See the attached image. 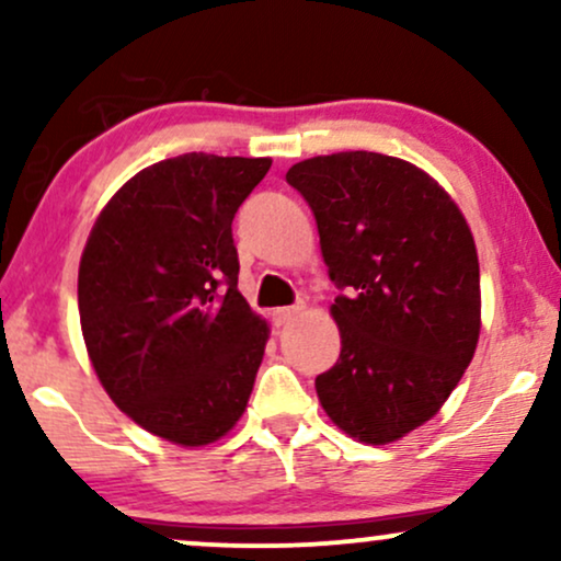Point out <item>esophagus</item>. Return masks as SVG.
<instances>
[{
  "label": "esophagus",
  "instance_id": "esophagus-1",
  "mask_svg": "<svg viewBox=\"0 0 561 561\" xmlns=\"http://www.w3.org/2000/svg\"><path fill=\"white\" fill-rule=\"evenodd\" d=\"M302 311V306L298 302V306H287V308H276L274 311V321H276V327H285V324H289V321L293 319H298V313Z\"/></svg>",
  "mask_w": 561,
  "mask_h": 561
}]
</instances>
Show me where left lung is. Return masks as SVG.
<instances>
[{
  "label": "left lung",
  "mask_w": 561,
  "mask_h": 561,
  "mask_svg": "<svg viewBox=\"0 0 561 561\" xmlns=\"http://www.w3.org/2000/svg\"><path fill=\"white\" fill-rule=\"evenodd\" d=\"M311 205L321 255L343 293L332 302L340 358L317 377L343 433L398 440L440 411L480 337V263L448 192L379 152H334L287 171Z\"/></svg>",
  "instance_id": "1"
}]
</instances>
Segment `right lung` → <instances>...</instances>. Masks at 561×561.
<instances>
[{"mask_svg":"<svg viewBox=\"0 0 561 561\" xmlns=\"http://www.w3.org/2000/svg\"><path fill=\"white\" fill-rule=\"evenodd\" d=\"M268 158L160 160L115 192L79 266V313L102 388L147 433L208 446L253 392L268 324L237 289L231 221Z\"/></svg>","mask_w":561,"mask_h":561,"instance_id":"obj_1","label":"right lung"}]
</instances>
